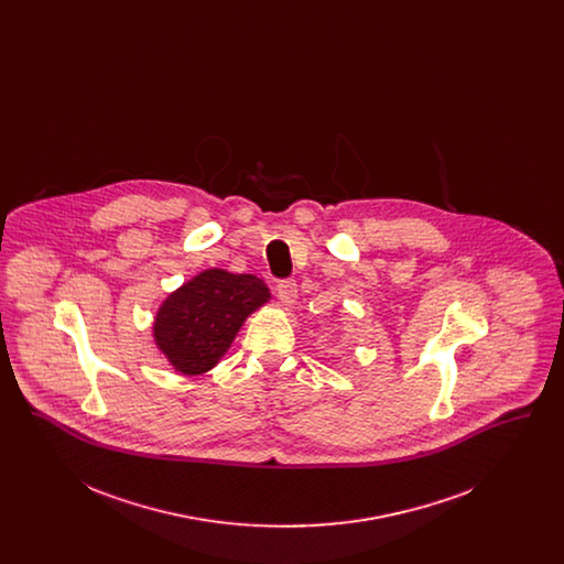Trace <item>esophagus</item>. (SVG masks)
I'll use <instances>...</instances> for the list:
<instances>
[{
  "mask_svg": "<svg viewBox=\"0 0 564 564\" xmlns=\"http://www.w3.org/2000/svg\"><path fill=\"white\" fill-rule=\"evenodd\" d=\"M276 295L285 304V308H294L295 300H297V285H295V281H281L276 285Z\"/></svg>",
  "mask_w": 564,
  "mask_h": 564,
  "instance_id": "obj_1",
  "label": "esophagus"
}]
</instances>
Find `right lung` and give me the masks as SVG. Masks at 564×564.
Listing matches in <instances>:
<instances>
[{
	"label": "right lung",
	"instance_id": "right-lung-1",
	"mask_svg": "<svg viewBox=\"0 0 564 564\" xmlns=\"http://www.w3.org/2000/svg\"><path fill=\"white\" fill-rule=\"evenodd\" d=\"M270 297L256 274L200 270L162 300L152 325L154 343L175 372L205 375L232 347L247 317Z\"/></svg>",
	"mask_w": 564,
	"mask_h": 564
}]
</instances>
